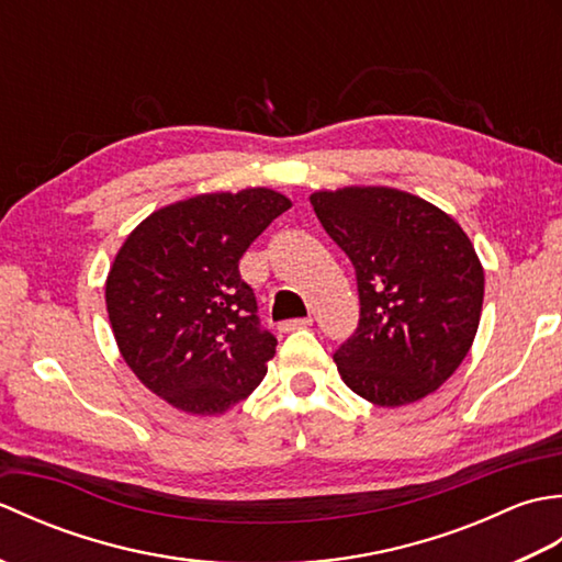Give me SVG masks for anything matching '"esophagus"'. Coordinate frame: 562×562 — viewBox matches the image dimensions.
I'll use <instances>...</instances> for the list:
<instances>
[{
    "instance_id": "obj_1",
    "label": "esophagus",
    "mask_w": 562,
    "mask_h": 562,
    "mask_svg": "<svg viewBox=\"0 0 562 562\" xmlns=\"http://www.w3.org/2000/svg\"><path fill=\"white\" fill-rule=\"evenodd\" d=\"M312 324H314L312 316H306V318H292V321H282L280 330H282V333H292V330H300V328H308Z\"/></svg>"
}]
</instances>
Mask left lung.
<instances>
[{"mask_svg": "<svg viewBox=\"0 0 562 562\" xmlns=\"http://www.w3.org/2000/svg\"><path fill=\"white\" fill-rule=\"evenodd\" d=\"M312 205L360 292V324L333 355L342 381L381 408L425 398L457 372L479 330L485 274L471 238L396 188L321 190Z\"/></svg>", "mask_w": 562, "mask_h": 562, "instance_id": "1", "label": "left lung"}]
</instances>
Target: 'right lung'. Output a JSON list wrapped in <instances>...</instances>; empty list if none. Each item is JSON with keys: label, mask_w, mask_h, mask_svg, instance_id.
Masks as SVG:
<instances>
[{"label": "right lung", "mask_w": 562, "mask_h": 562, "mask_svg": "<svg viewBox=\"0 0 562 562\" xmlns=\"http://www.w3.org/2000/svg\"><path fill=\"white\" fill-rule=\"evenodd\" d=\"M290 207L270 188L195 195L149 214L117 250L105 280L115 342L173 408L224 413L266 376L278 338L260 326L238 260Z\"/></svg>", "instance_id": "right-lung-1"}]
</instances>
